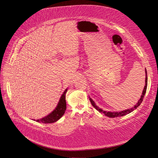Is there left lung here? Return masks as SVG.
Segmentation results:
<instances>
[{
	"mask_svg": "<svg viewBox=\"0 0 158 158\" xmlns=\"http://www.w3.org/2000/svg\"><path fill=\"white\" fill-rule=\"evenodd\" d=\"M147 83H148V78H147V70L145 69V86L143 88V90L142 91V95L140 96V99L138 100V102L136 103L132 108H130L128 110H123L120 112H109V111H106L103 110L102 109L100 108L98 106H97L95 102L93 101V100L89 97V100H90V103L92 104V105L100 113H103L106 116H108L109 117L111 118H114V117H122L123 115H125L129 113H131L132 111H133L134 110H135V109L139 106V105L141 104V103L143 101V98L144 97V95L146 93V90H147Z\"/></svg>",
	"mask_w": 158,
	"mask_h": 158,
	"instance_id": "left-lung-1",
	"label": "left lung"
}]
</instances>
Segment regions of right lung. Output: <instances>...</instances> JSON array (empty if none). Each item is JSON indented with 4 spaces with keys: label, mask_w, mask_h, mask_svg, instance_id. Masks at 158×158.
<instances>
[{
    "label": "right lung",
    "mask_w": 158,
    "mask_h": 158,
    "mask_svg": "<svg viewBox=\"0 0 158 158\" xmlns=\"http://www.w3.org/2000/svg\"><path fill=\"white\" fill-rule=\"evenodd\" d=\"M68 91V89H66L62 94L60 101L55 108V109L52 112L50 113L48 115L45 116L44 117L38 119L36 121L40 123H52L56 122L65 113V111L66 110V94ZM33 120L35 121L34 119Z\"/></svg>",
    "instance_id": "right-lung-1"
}]
</instances>
